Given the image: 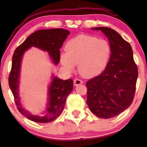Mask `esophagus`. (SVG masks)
Listing matches in <instances>:
<instances>
[{"mask_svg": "<svg viewBox=\"0 0 147 147\" xmlns=\"http://www.w3.org/2000/svg\"><path fill=\"white\" fill-rule=\"evenodd\" d=\"M83 84V81H82V80L78 79V78L77 79L74 80V86H78V85H79V84Z\"/></svg>", "mask_w": 147, "mask_h": 147, "instance_id": "esophagus-1", "label": "esophagus"}]
</instances>
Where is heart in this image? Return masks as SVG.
I'll list each match as a JSON object with an SVG mask.
<instances>
[{"label": "heart", "instance_id": "heart-1", "mask_svg": "<svg viewBox=\"0 0 147 147\" xmlns=\"http://www.w3.org/2000/svg\"><path fill=\"white\" fill-rule=\"evenodd\" d=\"M66 52L61 54V62L68 71L78 63V71L84 77H94L102 73L107 66L112 53L107 40L81 35L66 43Z\"/></svg>", "mask_w": 147, "mask_h": 147}]
</instances>
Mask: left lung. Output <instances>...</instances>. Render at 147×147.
Masks as SVG:
<instances>
[{
  "mask_svg": "<svg viewBox=\"0 0 147 147\" xmlns=\"http://www.w3.org/2000/svg\"><path fill=\"white\" fill-rule=\"evenodd\" d=\"M100 30L108 37L112 48L110 60L100 75L89 80L87 104L98 117L110 118L129 107L133 101L138 78V68L134 61L130 43L119 33L108 27Z\"/></svg>",
  "mask_w": 147,
  "mask_h": 147,
  "instance_id": "1",
  "label": "left lung"
}]
</instances>
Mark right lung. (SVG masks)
Wrapping results in <instances>:
<instances>
[{
    "instance_id": "right-lung-1",
    "label": "right lung",
    "mask_w": 147,
    "mask_h": 147,
    "mask_svg": "<svg viewBox=\"0 0 147 147\" xmlns=\"http://www.w3.org/2000/svg\"><path fill=\"white\" fill-rule=\"evenodd\" d=\"M69 35V31L63 29L39 30L30 35L14 51L11 70L9 76V87L13 94L18 110L32 121L47 123L59 116L65 106L66 98L73 90L74 82L71 79L63 80L53 76V80L48 91L49 100L45 112L40 115L32 114L22 106L18 88L23 54L31 47L39 48L43 51H49L52 61L57 65L60 59L59 49Z\"/></svg>"
}]
</instances>
